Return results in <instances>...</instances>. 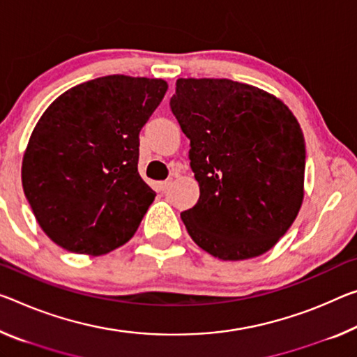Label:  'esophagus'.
Returning <instances> with one entry per match:
<instances>
[{"mask_svg":"<svg viewBox=\"0 0 357 357\" xmlns=\"http://www.w3.org/2000/svg\"><path fill=\"white\" fill-rule=\"evenodd\" d=\"M172 184H173V181L172 179H167V181H163V183H160V185H158V188H160L162 192H167L169 188H172Z\"/></svg>","mask_w":357,"mask_h":357,"instance_id":"1","label":"esophagus"}]
</instances>
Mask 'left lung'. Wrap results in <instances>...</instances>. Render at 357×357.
<instances>
[{
    "mask_svg": "<svg viewBox=\"0 0 357 357\" xmlns=\"http://www.w3.org/2000/svg\"><path fill=\"white\" fill-rule=\"evenodd\" d=\"M190 139L200 188L181 213L190 238L222 260L271 250L303 202L305 138L296 116L265 90L230 79L181 77L169 100Z\"/></svg>",
    "mask_w": 357,
    "mask_h": 357,
    "instance_id": "obj_1",
    "label": "left lung"
}]
</instances>
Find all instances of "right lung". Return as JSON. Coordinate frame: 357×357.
Returning <instances> with one entry per match:
<instances>
[{
    "label": "right lung",
    "instance_id": "obj_1",
    "mask_svg": "<svg viewBox=\"0 0 357 357\" xmlns=\"http://www.w3.org/2000/svg\"><path fill=\"white\" fill-rule=\"evenodd\" d=\"M167 90L163 79L112 75L71 87L44 111L22 185L55 245L103 256L135 235L155 199L138 173L139 132Z\"/></svg>",
    "mask_w": 357,
    "mask_h": 357
}]
</instances>
